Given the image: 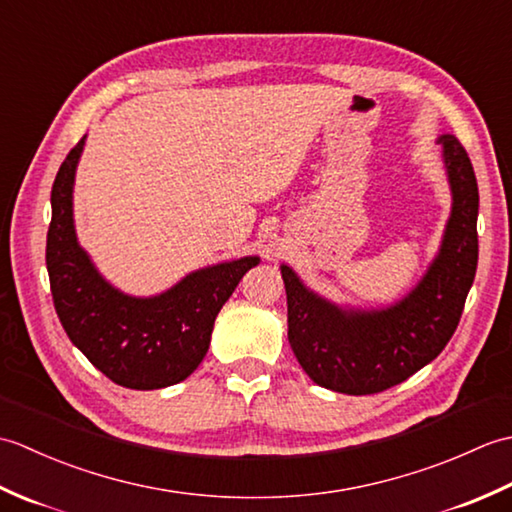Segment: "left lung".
<instances>
[{"mask_svg": "<svg viewBox=\"0 0 512 512\" xmlns=\"http://www.w3.org/2000/svg\"><path fill=\"white\" fill-rule=\"evenodd\" d=\"M451 184V217L440 253L407 297L380 310L341 308L281 266L288 341L314 383L350 396L378 394L436 358L458 328L477 270L480 193L471 158L455 136L438 138Z\"/></svg>", "mask_w": 512, "mask_h": 512, "instance_id": "1", "label": "left lung"}]
</instances>
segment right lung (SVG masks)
<instances>
[{
  "label": "right lung",
  "mask_w": 512,
  "mask_h": 512,
  "mask_svg": "<svg viewBox=\"0 0 512 512\" xmlns=\"http://www.w3.org/2000/svg\"><path fill=\"white\" fill-rule=\"evenodd\" d=\"M83 145L85 136L63 160L50 195L46 266L54 310L70 341L116 385H176L202 363L217 312L259 257L200 268L156 297L116 290L76 242L72 189Z\"/></svg>",
  "instance_id": "obj_1"
}]
</instances>
